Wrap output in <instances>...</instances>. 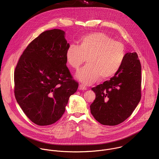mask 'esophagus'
I'll use <instances>...</instances> for the list:
<instances>
[{"label": "esophagus", "instance_id": "1", "mask_svg": "<svg viewBox=\"0 0 159 159\" xmlns=\"http://www.w3.org/2000/svg\"><path fill=\"white\" fill-rule=\"evenodd\" d=\"M79 89H80V90H86V89H87V88H86L84 84H80V86H79Z\"/></svg>", "mask_w": 159, "mask_h": 159}]
</instances>
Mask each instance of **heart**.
Here are the masks:
<instances>
[{
	"label": "heart",
	"mask_w": 159,
	"mask_h": 159,
	"mask_svg": "<svg viewBox=\"0 0 159 159\" xmlns=\"http://www.w3.org/2000/svg\"><path fill=\"white\" fill-rule=\"evenodd\" d=\"M79 46L71 44L66 53L68 65L77 70L85 62L88 64L81 68L76 77L82 83L90 84L99 77L109 79L121 67L125 56L124 45L103 32H93L83 36Z\"/></svg>",
	"instance_id": "heart-1"
}]
</instances>
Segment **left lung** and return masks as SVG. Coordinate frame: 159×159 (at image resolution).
Returning <instances> with one entry per match:
<instances>
[{"instance_id":"left-lung-1","label":"left lung","mask_w":159,"mask_h":159,"mask_svg":"<svg viewBox=\"0 0 159 159\" xmlns=\"http://www.w3.org/2000/svg\"><path fill=\"white\" fill-rule=\"evenodd\" d=\"M92 90L95 99L90 106L91 113L98 122L113 126L126 120L141 97V67L137 53L125 54L118 72Z\"/></svg>"}]
</instances>
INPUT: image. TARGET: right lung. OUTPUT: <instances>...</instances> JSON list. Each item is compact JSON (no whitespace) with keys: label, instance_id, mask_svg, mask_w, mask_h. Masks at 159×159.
Instances as JSON below:
<instances>
[{"label":"right lung","instance_id":"right-lung-1","mask_svg":"<svg viewBox=\"0 0 159 159\" xmlns=\"http://www.w3.org/2000/svg\"><path fill=\"white\" fill-rule=\"evenodd\" d=\"M60 29L46 30L23 51L14 73V92L23 112L34 124L55 123L78 88L66 66L69 44Z\"/></svg>","mask_w":159,"mask_h":159}]
</instances>
